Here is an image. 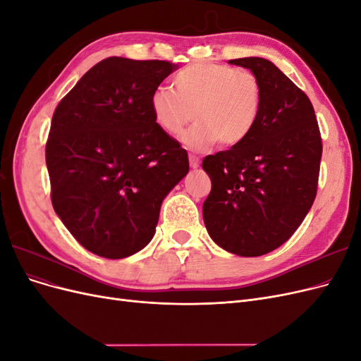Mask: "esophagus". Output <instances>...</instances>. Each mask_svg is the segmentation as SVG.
Returning a JSON list of instances; mask_svg holds the SVG:
<instances>
[{"mask_svg":"<svg viewBox=\"0 0 361 361\" xmlns=\"http://www.w3.org/2000/svg\"><path fill=\"white\" fill-rule=\"evenodd\" d=\"M199 164H200L199 157H195V155H191V154H190V166H191V169H197Z\"/></svg>","mask_w":361,"mask_h":361,"instance_id":"1","label":"esophagus"}]
</instances>
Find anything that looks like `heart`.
I'll list each match as a JSON object with an SVG mask.
<instances>
[{"mask_svg": "<svg viewBox=\"0 0 361 361\" xmlns=\"http://www.w3.org/2000/svg\"><path fill=\"white\" fill-rule=\"evenodd\" d=\"M170 87L150 96L155 123L167 134H180L192 117L195 123L182 137L191 150L218 143L233 147L255 129L262 110V89L255 73L227 64L197 63L182 69Z\"/></svg>", "mask_w": 361, "mask_h": 361, "instance_id": "heart-1", "label": "heart"}]
</instances>
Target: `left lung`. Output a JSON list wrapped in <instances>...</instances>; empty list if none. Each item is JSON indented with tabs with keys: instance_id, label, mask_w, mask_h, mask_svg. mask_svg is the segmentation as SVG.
Segmentation results:
<instances>
[{
	"instance_id": "1",
	"label": "left lung",
	"mask_w": 361,
	"mask_h": 361,
	"mask_svg": "<svg viewBox=\"0 0 361 361\" xmlns=\"http://www.w3.org/2000/svg\"><path fill=\"white\" fill-rule=\"evenodd\" d=\"M228 63L256 75L262 110L241 145L203 159L212 182L203 220L216 245L256 257L285 244L309 214L322 141L310 99L274 63L260 57Z\"/></svg>"
}]
</instances>
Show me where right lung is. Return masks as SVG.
Returning <instances> with one entry per match:
<instances>
[{
	"label": "right lung",
	"mask_w": 361,
	"mask_h": 361,
	"mask_svg": "<svg viewBox=\"0 0 361 361\" xmlns=\"http://www.w3.org/2000/svg\"><path fill=\"white\" fill-rule=\"evenodd\" d=\"M178 64L110 57L52 116L47 167L54 211L85 250L123 259L155 235L166 195L187 176L188 154L162 130L150 96Z\"/></svg>",
	"instance_id": "right-lung-1"
}]
</instances>
